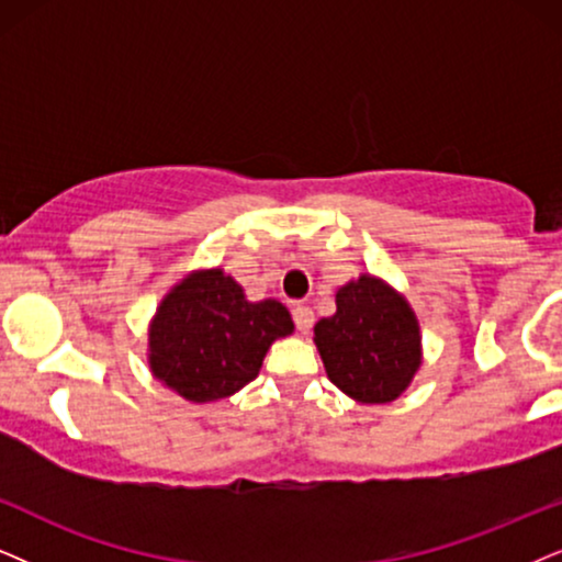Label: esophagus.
<instances>
[{"label": "esophagus", "instance_id": "esophagus-1", "mask_svg": "<svg viewBox=\"0 0 562 562\" xmlns=\"http://www.w3.org/2000/svg\"><path fill=\"white\" fill-rule=\"evenodd\" d=\"M293 322L297 326V331L308 334L311 326H314V311H311L305 303H295L293 305Z\"/></svg>", "mask_w": 562, "mask_h": 562}]
</instances>
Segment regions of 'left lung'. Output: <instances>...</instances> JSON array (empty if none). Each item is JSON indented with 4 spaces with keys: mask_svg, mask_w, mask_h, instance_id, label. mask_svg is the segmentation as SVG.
<instances>
[{
    "mask_svg": "<svg viewBox=\"0 0 562 562\" xmlns=\"http://www.w3.org/2000/svg\"><path fill=\"white\" fill-rule=\"evenodd\" d=\"M415 311L379 277L360 274L337 290V311L314 326L326 375L360 404L394 402L423 363Z\"/></svg>",
    "mask_w": 562,
    "mask_h": 562,
    "instance_id": "obj_1",
    "label": "left lung"
}]
</instances>
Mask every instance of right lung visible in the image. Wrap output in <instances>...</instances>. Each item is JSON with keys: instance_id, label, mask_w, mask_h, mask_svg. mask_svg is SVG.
<instances>
[{"instance_id": "add662e5", "label": "right lung", "mask_w": 562, "mask_h": 562, "mask_svg": "<svg viewBox=\"0 0 562 562\" xmlns=\"http://www.w3.org/2000/svg\"><path fill=\"white\" fill-rule=\"evenodd\" d=\"M280 301L251 303L223 269H199L168 290L150 322V371L183 400L204 404L259 375L274 339L293 334Z\"/></svg>"}]
</instances>
